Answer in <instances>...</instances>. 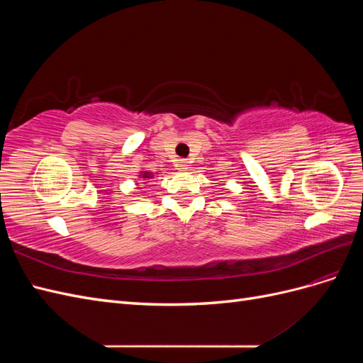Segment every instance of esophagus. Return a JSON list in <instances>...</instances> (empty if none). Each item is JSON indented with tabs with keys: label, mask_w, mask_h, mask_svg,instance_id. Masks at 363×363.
Here are the masks:
<instances>
[{
	"label": "esophagus",
	"mask_w": 363,
	"mask_h": 363,
	"mask_svg": "<svg viewBox=\"0 0 363 363\" xmlns=\"http://www.w3.org/2000/svg\"><path fill=\"white\" fill-rule=\"evenodd\" d=\"M188 167H189L188 160L182 159V160H179V162H177V169H179V171H186V169H188Z\"/></svg>",
	"instance_id": "esophagus-1"
}]
</instances>
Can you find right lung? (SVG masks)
<instances>
[{"mask_svg":"<svg viewBox=\"0 0 363 363\" xmlns=\"http://www.w3.org/2000/svg\"><path fill=\"white\" fill-rule=\"evenodd\" d=\"M152 177H155V175H152V172H150V171H140V172H139V179L144 180L145 184H147L148 180L152 179Z\"/></svg>","mask_w":363,"mask_h":363,"instance_id":"obj_1","label":"right lung"}]
</instances>
